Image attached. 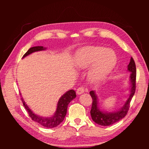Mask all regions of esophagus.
I'll return each instance as SVG.
<instances>
[{
  "mask_svg": "<svg viewBox=\"0 0 149 149\" xmlns=\"http://www.w3.org/2000/svg\"><path fill=\"white\" fill-rule=\"evenodd\" d=\"M84 91H85V88L84 87H79L77 89L76 93L78 95H81V94H82L83 93H84Z\"/></svg>",
  "mask_w": 149,
  "mask_h": 149,
  "instance_id": "esophagus-1",
  "label": "esophagus"
}]
</instances>
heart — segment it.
Returning a JSON list of instances; mask_svg holds the SVG:
<instances>
[{
    "instance_id": "1",
    "label": "heart",
    "mask_w": 149,
    "mask_h": 149,
    "mask_svg": "<svg viewBox=\"0 0 149 149\" xmlns=\"http://www.w3.org/2000/svg\"><path fill=\"white\" fill-rule=\"evenodd\" d=\"M116 60L113 50L102 47L83 48L75 56V63L78 68L87 69L93 64L89 72V79L95 84L100 82L109 75Z\"/></svg>"
}]
</instances>
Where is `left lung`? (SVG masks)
<instances>
[{
  "label": "left lung",
  "mask_w": 149,
  "mask_h": 149,
  "mask_svg": "<svg viewBox=\"0 0 149 149\" xmlns=\"http://www.w3.org/2000/svg\"><path fill=\"white\" fill-rule=\"evenodd\" d=\"M127 70L131 72L130 74V94L125 104L119 110L115 112H103L98 107V98L95 91H90V95L93 99L92 107L91 110V116L92 120L97 124L102 126H109L122 120L127 114L130 108V102L135 94L136 88V66L133 58H131L130 64L127 65Z\"/></svg>",
  "instance_id": "8db88e82"
}]
</instances>
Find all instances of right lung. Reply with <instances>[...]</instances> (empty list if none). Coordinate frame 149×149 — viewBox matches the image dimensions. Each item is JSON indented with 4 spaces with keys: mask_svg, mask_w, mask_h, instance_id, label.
Here are the masks:
<instances>
[{
    "mask_svg": "<svg viewBox=\"0 0 149 149\" xmlns=\"http://www.w3.org/2000/svg\"><path fill=\"white\" fill-rule=\"evenodd\" d=\"M45 49H46V48L41 46L31 47L30 48V49L27 50L26 53L24 55L23 58L28 56V55L33 53V52L41 51V50H43ZM75 97H76V94H75L74 90L71 89L64 93V94L60 98L58 102L56 110V112H55L54 114L52 116V117L47 118L41 117L37 114H35L34 113L32 112V110L28 107V106L26 104L23 98H22L21 99L22 102H23V104L25 108H26V110L27 111L29 116L31 117L33 120L40 123V124L44 126L45 127L53 128L56 127V126L58 125L60 123L62 122V121L64 120L65 115H66L68 105L69 103L71 102L73 99H74Z\"/></svg>",
    "mask_w": 149,
    "mask_h": 149,
    "instance_id": "add662e5",
    "label": "right lung"
}]
</instances>
